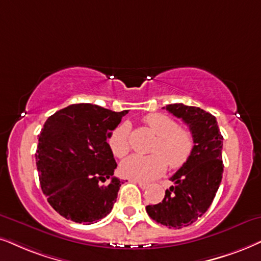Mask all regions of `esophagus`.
I'll use <instances>...</instances> for the list:
<instances>
[{
	"instance_id": "1",
	"label": "esophagus",
	"mask_w": 261,
	"mask_h": 261,
	"mask_svg": "<svg viewBox=\"0 0 261 261\" xmlns=\"http://www.w3.org/2000/svg\"><path fill=\"white\" fill-rule=\"evenodd\" d=\"M131 182L138 184V187L141 188V189H147L148 187H149V184L146 183V182H141V180H137V179H131Z\"/></svg>"
}]
</instances>
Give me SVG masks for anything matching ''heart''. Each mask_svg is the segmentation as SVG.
I'll list each match as a JSON object with an SVG mask.
<instances>
[{
  "mask_svg": "<svg viewBox=\"0 0 261 261\" xmlns=\"http://www.w3.org/2000/svg\"><path fill=\"white\" fill-rule=\"evenodd\" d=\"M144 123L158 137L151 148L153 155L126 158L119 166L121 176L130 179L151 180L165 172L166 161L171 169H179L190 159L195 141L189 130L179 127L176 120L161 113L148 114L144 117ZM108 143L115 156H125L130 151V126L121 124L115 127Z\"/></svg>",
  "mask_w": 261,
  "mask_h": 261,
  "instance_id": "b5f03b06",
  "label": "heart"
}]
</instances>
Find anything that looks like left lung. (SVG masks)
<instances>
[{
    "mask_svg": "<svg viewBox=\"0 0 261 261\" xmlns=\"http://www.w3.org/2000/svg\"><path fill=\"white\" fill-rule=\"evenodd\" d=\"M174 117L190 128L195 147L190 159L171 177L174 183L161 202L146 207L148 216L161 225L189 226L210 208L223 177V136L214 115L199 107L167 105Z\"/></svg>",
    "mask_w": 261,
    "mask_h": 261,
    "instance_id": "left-lung-1",
    "label": "left lung"
}]
</instances>
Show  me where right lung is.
<instances>
[{"mask_svg":"<svg viewBox=\"0 0 261 261\" xmlns=\"http://www.w3.org/2000/svg\"><path fill=\"white\" fill-rule=\"evenodd\" d=\"M127 111L78 103L50 115L38 136L36 165L48 202L75 223L94 224L107 216L121 186L107 138Z\"/></svg>","mask_w":261,"mask_h":261,"instance_id":"right-lung-1","label":"right lung"}]
</instances>
